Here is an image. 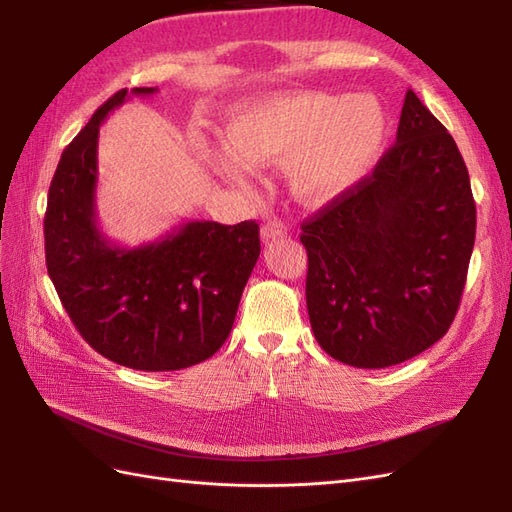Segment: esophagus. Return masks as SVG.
<instances>
[{"label":"esophagus","mask_w":512,"mask_h":512,"mask_svg":"<svg viewBox=\"0 0 512 512\" xmlns=\"http://www.w3.org/2000/svg\"><path fill=\"white\" fill-rule=\"evenodd\" d=\"M286 235H288L286 226H284L282 222H277V220H269L265 226L260 228V237H262V243H271V241L280 239V237H286Z\"/></svg>","instance_id":"1"}]
</instances>
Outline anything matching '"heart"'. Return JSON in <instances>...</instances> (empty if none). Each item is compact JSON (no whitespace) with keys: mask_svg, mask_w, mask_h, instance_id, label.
Masks as SVG:
<instances>
[{"mask_svg":"<svg viewBox=\"0 0 512 512\" xmlns=\"http://www.w3.org/2000/svg\"><path fill=\"white\" fill-rule=\"evenodd\" d=\"M226 141L213 160L230 181L252 185V166L288 162L292 194L307 207H322L374 168L386 141V115L371 96H265L232 111Z\"/></svg>","mask_w":512,"mask_h":512,"instance_id":"heart-1","label":"heart"}]
</instances>
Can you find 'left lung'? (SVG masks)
I'll use <instances>...</instances> for the list:
<instances>
[{
  "label": "left lung",
  "mask_w": 512,
  "mask_h": 512,
  "mask_svg": "<svg viewBox=\"0 0 512 512\" xmlns=\"http://www.w3.org/2000/svg\"><path fill=\"white\" fill-rule=\"evenodd\" d=\"M307 314L320 348L361 369L421 354L451 327L476 237L466 162L408 89L374 173L303 222Z\"/></svg>",
  "instance_id": "left-lung-1"
}]
</instances>
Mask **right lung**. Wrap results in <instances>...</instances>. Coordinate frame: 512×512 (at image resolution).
Returning <instances> with one entry per match:
<instances>
[{
    "mask_svg": "<svg viewBox=\"0 0 512 512\" xmlns=\"http://www.w3.org/2000/svg\"><path fill=\"white\" fill-rule=\"evenodd\" d=\"M126 100L128 89L108 98L61 153L44 215L46 269L96 352L130 369L175 371L207 361L230 335L260 256L258 224L185 222L138 247L108 241L96 215L98 136Z\"/></svg>",
    "mask_w": 512,
    "mask_h": 512,
    "instance_id": "add662e5",
    "label": "right lung"
}]
</instances>
